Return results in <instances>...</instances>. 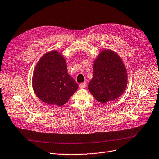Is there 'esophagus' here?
<instances>
[{
    "label": "esophagus",
    "instance_id": "esophagus-1",
    "mask_svg": "<svg viewBox=\"0 0 159 159\" xmlns=\"http://www.w3.org/2000/svg\"><path fill=\"white\" fill-rule=\"evenodd\" d=\"M79 87H80V89H84L86 87V83H85V82H83V83H81V84H80Z\"/></svg>",
    "mask_w": 159,
    "mask_h": 159
}]
</instances>
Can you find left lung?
I'll return each instance as SVG.
<instances>
[{
  "label": "left lung",
  "mask_w": 159,
  "mask_h": 159,
  "mask_svg": "<svg viewBox=\"0 0 159 159\" xmlns=\"http://www.w3.org/2000/svg\"><path fill=\"white\" fill-rule=\"evenodd\" d=\"M127 71L119 55L110 49L98 53L88 89L98 102L106 103L121 96L128 84Z\"/></svg>",
  "instance_id": "8db88e82"
}]
</instances>
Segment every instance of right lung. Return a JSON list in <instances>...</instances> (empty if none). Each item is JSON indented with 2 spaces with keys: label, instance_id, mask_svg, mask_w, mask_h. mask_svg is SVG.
<instances>
[{
  "label": "right lung",
  "instance_id": "obj_1",
  "mask_svg": "<svg viewBox=\"0 0 159 159\" xmlns=\"http://www.w3.org/2000/svg\"><path fill=\"white\" fill-rule=\"evenodd\" d=\"M33 91L43 102L62 106L78 88L68 73L66 61L57 50L43 54L38 61L32 78Z\"/></svg>",
  "mask_w": 159,
  "mask_h": 159
}]
</instances>
